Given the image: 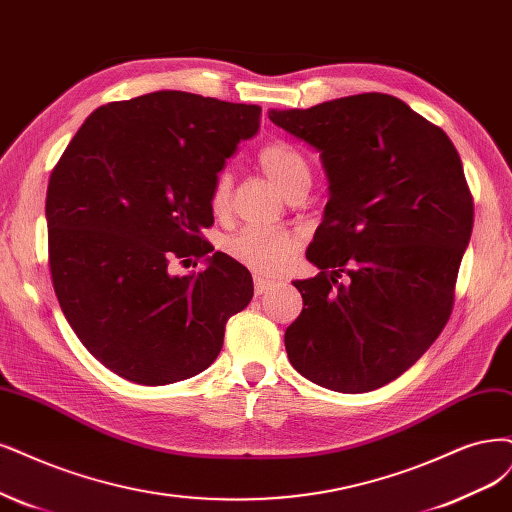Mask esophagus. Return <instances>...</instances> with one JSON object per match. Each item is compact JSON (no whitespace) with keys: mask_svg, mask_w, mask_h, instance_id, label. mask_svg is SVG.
I'll return each instance as SVG.
<instances>
[{"mask_svg":"<svg viewBox=\"0 0 512 512\" xmlns=\"http://www.w3.org/2000/svg\"><path fill=\"white\" fill-rule=\"evenodd\" d=\"M271 288H275V281L264 279V277H256V279H254V290H256V294H264V292L271 290Z\"/></svg>","mask_w":512,"mask_h":512,"instance_id":"1","label":"esophagus"}]
</instances>
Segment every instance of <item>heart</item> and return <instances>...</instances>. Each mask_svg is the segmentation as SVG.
<instances>
[{"mask_svg": "<svg viewBox=\"0 0 512 512\" xmlns=\"http://www.w3.org/2000/svg\"><path fill=\"white\" fill-rule=\"evenodd\" d=\"M256 158L260 169L288 199L309 190L311 165L298 146L284 139H273L258 150ZM228 199H231V175L220 171L209 188V209L216 216H222L228 209ZM296 243V237L288 231L250 226L226 241V252L243 267L262 275H275L286 267Z\"/></svg>", "mask_w": 512, "mask_h": 512, "instance_id": "1", "label": "heart"}]
</instances>
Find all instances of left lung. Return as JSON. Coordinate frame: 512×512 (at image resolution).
<instances>
[{"label": "left lung", "instance_id": "8db88e82", "mask_svg": "<svg viewBox=\"0 0 512 512\" xmlns=\"http://www.w3.org/2000/svg\"><path fill=\"white\" fill-rule=\"evenodd\" d=\"M320 150L330 199L296 279L292 366L334 392L377 390L409 370L453 311L474 205L447 133L385 93L269 112Z\"/></svg>", "mask_w": 512, "mask_h": 512}]
</instances>
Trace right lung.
Returning <instances> with one entry per match:
<instances>
[{
  "label": "right lung",
  "mask_w": 512,
  "mask_h": 512,
  "mask_svg": "<svg viewBox=\"0 0 512 512\" xmlns=\"http://www.w3.org/2000/svg\"><path fill=\"white\" fill-rule=\"evenodd\" d=\"M260 114L182 91L112 101L52 169V286L82 345L118 377L167 385L199 375L218 358L228 317L252 301V275L231 256L216 252L184 277L171 264L214 250L201 235L214 224L211 182Z\"/></svg>",
  "instance_id": "right-lung-1"
}]
</instances>
